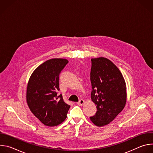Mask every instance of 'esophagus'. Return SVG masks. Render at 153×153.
Here are the masks:
<instances>
[{
  "instance_id": "1",
  "label": "esophagus",
  "mask_w": 153,
  "mask_h": 153,
  "mask_svg": "<svg viewBox=\"0 0 153 153\" xmlns=\"http://www.w3.org/2000/svg\"><path fill=\"white\" fill-rule=\"evenodd\" d=\"M84 103H85V101H84L83 99H80V100L78 102L77 104H78L79 105H80V106H82V105L84 104Z\"/></svg>"
}]
</instances>
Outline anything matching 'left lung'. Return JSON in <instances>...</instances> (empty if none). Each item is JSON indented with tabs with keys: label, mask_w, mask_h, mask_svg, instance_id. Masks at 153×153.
Instances as JSON below:
<instances>
[{
	"label": "left lung",
	"mask_w": 153,
	"mask_h": 153,
	"mask_svg": "<svg viewBox=\"0 0 153 153\" xmlns=\"http://www.w3.org/2000/svg\"><path fill=\"white\" fill-rule=\"evenodd\" d=\"M91 98L97 112L90 117L97 126L111 122L123 110L126 102V83L116 65L105 57L91 59Z\"/></svg>",
	"instance_id": "obj_1"
}]
</instances>
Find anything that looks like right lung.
<instances>
[{
	"label": "right lung",
	"instance_id": "right-lung-1",
	"mask_svg": "<svg viewBox=\"0 0 153 153\" xmlns=\"http://www.w3.org/2000/svg\"><path fill=\"white\" fill-rule=\"evenodd\" d=\"M65 59H51L33 71L28 80L26 99L32 113L48 126H55L67 118L70 106L65 103L59 89V74L67 63Z\"/></svg>",
	"mask_w": 153,
	"mask_h": 153
}]
</instances>
